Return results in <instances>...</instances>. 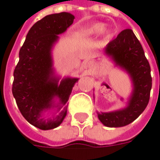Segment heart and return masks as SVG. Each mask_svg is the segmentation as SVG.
<instances>
[{
	"mask_svg": "<svg viewBox=\"0 0 160 160\" xmlns=\"http://www.w3.org/2000/svg\"><path fill=\"white\" fill-rule=\"evenodd\" d=\"M104 29V25L102 23H96L92 26L87 27L81 32V36L84 38H88V37H94L98 35Z\"/></svg>",
	"mask_w": 160,
	"mask_h": 160,
	"instance_id": "1",
	"label": "heart"
}]
</instances>
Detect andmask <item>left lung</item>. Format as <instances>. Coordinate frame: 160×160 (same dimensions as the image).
Wrapping results in <instances>:
<instances>
[{
    "label": "left lung",
    "mask_w": 160,
    "mask_h": 160,
    "mask_svg": "<svg viewBox=\"0 0 160 160\" xmlns=\"http://www.w3.org/2000/svg\"><path fill=\"white\" fill-rule=\"evenodd\" d=\"M104 53L129 74L133 91L126 107L111 112H98V118L106 127H123L134 122L148 104L152 88L151 68L141 42L130 29L121 32L106 45Z\"/></svg>",
    "instance_id": "left-lung-1"
}]
</instances>
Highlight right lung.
I'll return each mask as SVG.
<instances>
[{"label":"right lung","mask_w":160,"mask_h":160,"mask_svg":"<svg viewBox=\"0 0 160 160\" xmlns=\"http://www.w3.org/2000/svg\"><path fill=\"white\" fill-rule=\"evenodd\" d=\"M74 16L60 12L45 16L35 23L19 50V60L13 72L12 95L26 120L42 130L58 127L67 115V106L52 119L42 118L43 111L65 106L78 78L61 80L54 75L51 51L59 34L65 32ZM59 102L55 104L54 99Z\"/></svg>","instance_id":"obj_1"}]
</instances>
